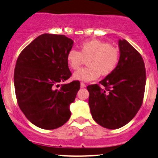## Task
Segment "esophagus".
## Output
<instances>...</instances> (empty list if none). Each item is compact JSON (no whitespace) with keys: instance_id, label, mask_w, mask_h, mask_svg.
Wrapping results in <instances>:
<instances>
[{"instance_id":"esophagus-1","label":"esophagus","mask_w":158,"mask_h":158,"mask_svg":"<svg viewBox=\"0 0 158 158\" xmlns=\"http://www.w3.org/2000/svg\"><path fill=\"white\" fill-rule=\"evenodd\" d=\"M81 88H84V87H86V84H84V83H81Z\"/></svg>"}]
</instances>
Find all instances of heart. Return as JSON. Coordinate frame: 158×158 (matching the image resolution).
Returning <instances> with one entry per match:
<instances>
[{
	"label": "heart",
	"instance_id": "obj_1",
	"mask_svg": "<svg viewBox=\"0 0 158 158\" xmlns=\"http://www.w3.org/2000/svg\"><path fill=\"white\" fill-rule=\"evenodd\" d=\"M67 62L73 70L79 68L84 60L87 59V68H81L73 74L74 79L81 81H94L102 76L110 75L114 71L118 63L119 54L116 48L106 42L91 40L82 43L79 52L74 49L68 52Z\"/></svg>",
	"mask_w": 158,
	"mask_h": 158
}]
</instances>
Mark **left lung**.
<instances>
[{"instance_id":"1","label":"left lung","mask_w":158,"mask_h":158,"mask_svg":"<svg viewBox=\"0 0 158 158\" xmlns=\"http://www.w3.org/2000/svg\"><path fill=\"white\" fill-rule=\"evenodd\" d=\"M119 59L113 73L100 84L87 86L93 118L109 129L119 128L135 117L142 104L146 83L141 55L126 40H118Z\"/></svg>"}]
</instances>
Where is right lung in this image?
Returning a JSON list of instances; mask_svg holds the SVG:
<instances>
[{
  "instance_id": "right-lung-1",
  "label": "right lung",
  "mask_w": 158,
  "mask_h": 158,
  "mask_svg": "<svg viewBox=\"0 0 158 158\" xmlns=\"http://www.w3.org/2000/svg\"><path fill=\"white\" fill-rule=\"evenodd\" d=\"M73 45L74 41L65 35L45 33L29 44L17 58L14 70L17 102L37 127L55 129L71 117L70 105L75 100L80 82L60 84L71 75L66 57Z\"/></svg>"
}]
</instances>
